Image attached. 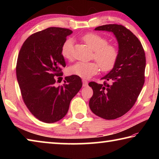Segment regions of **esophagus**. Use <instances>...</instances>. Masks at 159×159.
I'll return each mask as SVG.
<instances>
[{
	"instance_id": "obj_1",
	"label": "esophagus",
	"mask_w": 159,
	"mask_h": 159,
	"mask_svg": "<svg viewBox=\"0 0 159 159\" xmlns=\"http://www.w3.org/2000/svg\"><path fill=\"white\" fill-rule=\"evenodd\" d=\"M88 81L85 80H83V87H87L88 86Z\"/></svg>"
}]
</instances>
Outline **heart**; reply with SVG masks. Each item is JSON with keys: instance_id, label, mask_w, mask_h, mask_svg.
Listing matches in <instances>:
<instances>
[{"instance_id": "b5f03b06", "label": "heart", "mask_w": 159, "mask_h": 159, "mask_svg": "<svg viewBox=\"0 0 159 159\" xmlns=\"http://www.w3.org/2000/svg\"><path fill=\"white\" fill-rule=\"evenodd\" d=\"M83 41L93 51V57L99 63L102 71H108L114 68L118 57L117 48L107 44V40L100 35L90 33L82 37ZM73 41L67 39L61 47V55L65 59H71ZM99 66L96 61H79L68 69L69 74L76 75L82 79H89L99 71Z\"/></svg>"}]
</instances>
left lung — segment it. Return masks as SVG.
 <instances>
[{
    "instance_id": "obj_1",
    "label": "left lung",
    "mask_w": 159,
    "mask_h": 159,
    "mask_svg": "<svg viewBox=\"0 0 159 159\" xmlns=\"http://www.w3.org/2000/svg\"><path fill=\"white\" fill-rule=\"evenodd\" d=\"M95 30L114 34L118 42V57L114 68L101 79L108 83H88L93 90L89 106L99 117L116 119L133 107L141 92L144 83L145 53L139 39L125 26L106 25Z\"/></svg>"
}]
</instances>
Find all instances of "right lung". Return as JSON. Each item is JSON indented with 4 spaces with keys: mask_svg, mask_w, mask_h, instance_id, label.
Masks as SVG:
<instances>
[{
    "mask_svg": "<svg viewBox=\"0 0 159 159\" xmlns=\"http://www.w3.org/2000/svg\"><path fill=\"white\" fill-rule=\"evenodd\" d=\"M67 29L50 27L36 32L24 43L18 55L16 74L21 96L35 117L52 123L65 116L70 102L82 87L76 75L56 86L55 76L66 66L61 47L72 34Z\"/></svg>",
    "mask_w": 159,
    "mask_h": 159,
    "instance_id": "add662e5",
    "label": "right lung"
}]
</instances>
